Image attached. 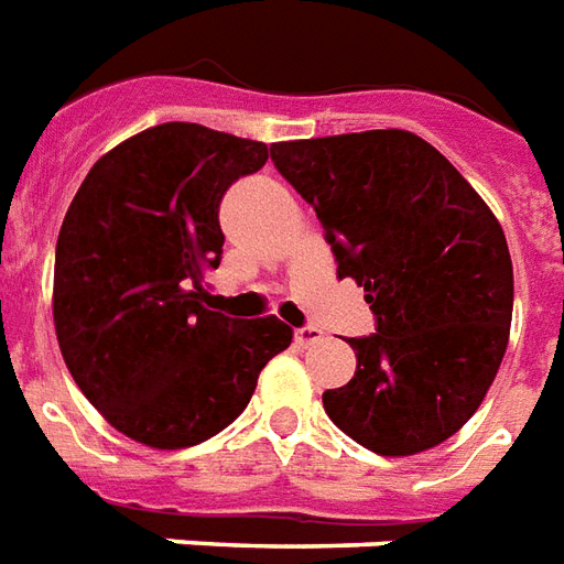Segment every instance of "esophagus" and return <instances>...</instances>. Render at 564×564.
Segmentation results:
<instances>
[{
    "label": "esophagus",
    "instance_id": "obj_1",
    "mask_svg": "<svg viewBox=\"0 0 564 564\" xmlns=\"http://www.w3.org/2000/svg\"><path fill=\"white\" fill-rule=\"evenodd\" d=\"M319 340H323V332L314 328V325H302V328H295V344L302 346V349L319 344Z\"/></svg>",
    "mask_w": 564,
    "mask_h": 564
}]
</instances>
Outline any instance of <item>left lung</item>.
<instances>
[{
	"mask_svg": "<svg viewBox=\"0 0 564 564\" xmlns=\"http://www.w3.org/2000/svg\"><path fill=\"white\" fill-rule=\"evenodd\" d=\"M311 203L337 278L365 286L377 332L352 337L356 377L323 406L386 457L427 452L481 406L502 365L514 269L473 185L410 131H361L271 145Z\"/></svg>",
	"mask_w": 564,
	"mask_h": 564,
	"instance_id": "1",
	"label": "left lung"
}]
</instances>
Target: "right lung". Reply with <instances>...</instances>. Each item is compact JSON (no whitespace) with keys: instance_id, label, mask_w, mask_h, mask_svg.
I'll list each match as a JSON object with an SVG mask.
<instances>
[{"instance_id":"add662e5","label":"right lung","mask_w":564,"mask_h":564,"mask_svg":"<svg viewBox=\"0 0 564 564\" xmlns=\"http://www.w3.org/2000/svg\"><path fill=\"white\" fill-rule=\"evenodd\" d=\"M269 145L164 122L83 178L56 241L53 319L70 377L112 427L152 448L206 442L248 406L260 370L293 344L278 316L208 311L224 253L218 206Z\"/></svg>"}]
</instances>
